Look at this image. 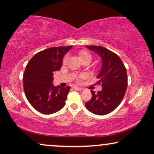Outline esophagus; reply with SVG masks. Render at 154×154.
<instances>
[{
  "label": "esophagus",
  "mask_w": 154,
  "mask_h": 154,
  "mask_svg": "<svg viewBox=\"0 0 154 154\" xmlns=\"http://www.w3.org/2000/svg\"><path fill=\"white\" fill-rule=\"evenodd\" d=\"M73 89L75 90H77V91H81V90H83V88L78 87V86H73Z\"/></svg>",
  "instance_id": "34e87169"
}]
</instances>
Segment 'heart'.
<instances>
[{
    "instance_id": "b5f03b06",
    "label": "heart",
    "mask_w": 154,
    "mask_h": 154,
    "mask_svg": "<svg viewBox=\"0 0 154 154\" xmlns=\"http://www.w3.org/2000/svg\"><path fill=\"white\" fill-rule=\"evenodd\" d=\"M79 59L81 60V61L83 60H85V59H89V60H91V58H92L91 55H90V54L88 53V52L85 51V50H82V51L79 52ZM67 59H68L67 56H66L64 58V60H63V63H64V64H65V63L66 62Z\"/></svg>"
}]
</instances>
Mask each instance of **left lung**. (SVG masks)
<instances>
[{
	"instance_id": "left-lung-1",
	"label": "left lung",
	"mask_w": 154,
	"mask_h": 154,
	"mask_svg": "<svg viewBox=\"0 0 154 154\" xmlns=\"http://www.w3.org/2000/svg\"><path fill=\"white\" fill-rule=\"evenodd\" d=\"M102 59V67L97 75L98 84L102 90L95 93L91 90L92 98L85 105L87 109L96 115L111 113L120 104L128 87L127 71L121 58L102 46L86 45Z\"/></svg>"
}]
</instances>
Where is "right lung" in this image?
I'll list each match as a JSON object with an SVG mask.
<instances>
[{
    "mask_svg": "<svg viewBox=\"0 0 154 154\" xmlns=\"http://www.w3.org/2000/svg\"><path fill=\"white\" fill-rule=\"evenodd\" d=\"M72 45L54 47L38 52L27 64L23 75V85L27 100L35 110L52 114L65 105L70 86H54L53 73L60 71L63 58Z\"/></svg>",
    "mask_w": 154,
    "mask_h": 154,
    "instance_id": "right-lung-1",
    "label": "right lung"
}]
</instances>
